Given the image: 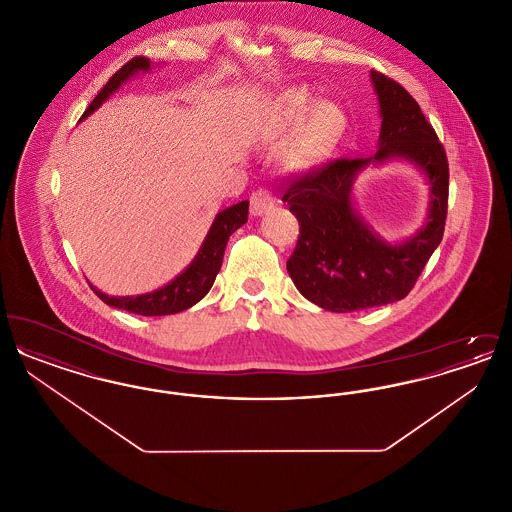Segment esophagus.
Instances as JSON below:
<instances>
[{"mask_svg": "<svg viewBox=\"0 0 512 512\" xmlns=\"http://www.w3.org/2000/svg\"><path fill=\"white\" fill-rule=\"evenodd\" d=\"M274 197L268 192L267 188H259L251 194V215L261 217L268 213L274 207Z\"/></svg>", "mask_w": 512, "mask_h": 512, "instance_id": "obj_1", "label": "esophagus"}]
</instances>
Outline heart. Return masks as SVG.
I'll use <instances>...</instances> for the list:
<instances>
[{
    "mask_svg": "<svg viewBox=\"0 0 512 512\" xmlns=\"http://www.w3.org/2000/svg\"><path fill=\"white\" fill-rule=\"evenodd\" d=\"M294 128L284 146L286 163L309 171L324 163L340 146L347 130V115L336 101H318L307 88H290L268 107L259 126L265 140L280 138Z\"/></svg>",
    "mask_w": 512,
    "mask_h": 512,
    "instance_id": "heart-1",
    "label": "heart"
}]
</instances>
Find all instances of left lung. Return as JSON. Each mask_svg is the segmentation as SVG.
I'll list each match as a JSON object with an SVG mask.
<instances>
[{
	"instance_id": "left-lung-1",
	"label": "left lung",
	"mask_w": 512,
	"mask_h": 512,
	"mask_svg": "<svg viewBox=\"0 0 512 512\" xmlns=\"http://www.w3.org/2000/svg\"><path fill=\"white\" fill-rule=\"evenodd\" d=\"M380 103V138L374 157L336 159L301 174L282 201L299 220V238L286 267L309 301L332 313H351L407 297L438 247L447 217L449 165L432 124L413 96L386 74L370 71ZM405 158L427 174V224L401 245L382 241L352 207L356 174L370 162Z\"/></svg>"
}]
</instances>
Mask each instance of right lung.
<instances>
[{
	"instance_id": "1",
	"label": "right lung",
	"mask_w": 512,
	"mask_h": 512,
	"mask_svg": "<svg viewBox=\"0 0 512 512\" xmlns=\"http://www.w3.org/2000/svg\"><path fill=\"white\" fill-rule=\"evenodd\" d=\"M149 69H151V63L147 57L130 59L99 90L98 96L84 111L82 119L92 115L99 105L111 94H115L128 78H132L134 74L142 73V71L147 73ZM247 211H249V201L236 203V205L220 211L213 220V224L207 232V238L203 240L190 267L186 268L184 272H180L167 286H163L155 292L115 297V295L99 292L98 288L92 284H90V288L109 307L122 309V311L134 313V315H142V317H165V315L186 311V309L194 307L195 303L201 301L211 290V286L219 274L220 265H222L228 238L247 222Z\"/></svg>"
}]
</instances>
